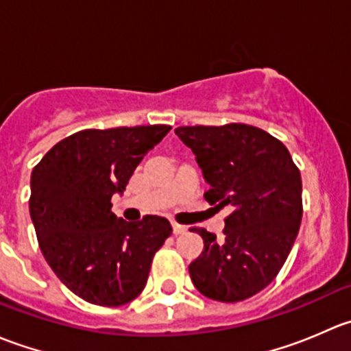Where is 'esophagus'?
Masks as SVG:
<instances>
[{"label":"esophagus","instance_id":"esophagus-1","mask_svg":"<svg viewBox=\"0 0 351 351\" xmlns=\"http://www.w3.org/2000/svg\"><path fill=\"white\" fill-rule=\"evenodd\" d=\"M186 232V226L178 224V222H173V234L180 236V234H185Z\"/></svg>","mask_w":351,"mask_h":351}]
</instances>
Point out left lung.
I'll use <instances>...</instances> for the list:
<instances>
[{
	"mask_svg": "<svg viewBox=\"0 0 351 351\" xmlns=\"http://www.w3.org/2000/svg\"><path fill=\"white\" fill-rule=\"evenodd\" d=\"M195 154L215 207L231 205L224 236L193 228L204 251L190 263L193 285L219 302H239L271 284L292 250L302 219V182L289 149L247 123L178 127Z\"/></svg>",
	"mask_w": 351,
	"mask_h": 351,
	"instance_id": "1",
	"label": "left lung"
}]
</instances>
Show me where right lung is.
<instances>
[{"label":"right lung","mask_w":351,"mask_h":351,"mask_svg":"<svg viewBox=\"0 0 351 351\" xmlns=\"http://www.w3.org/2000/svg\"><path fill=\"white\" fill-rule=\"evenodd\" d=\"M169 125L86 129L59 141L32 171L30 217L49 267L71 292L117 307L146 287L156 251L171 236L168 219L127 222L112 212L147 151Z\"/></svg>","instance_id":"add662e5"}]
</instances>
